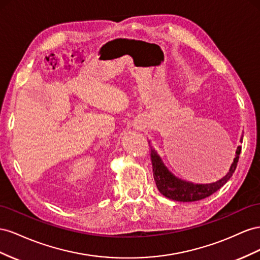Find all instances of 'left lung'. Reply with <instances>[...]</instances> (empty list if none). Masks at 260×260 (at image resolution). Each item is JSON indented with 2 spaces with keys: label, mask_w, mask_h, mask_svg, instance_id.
<instances>
[{
  "label": "left lung",
  "mask_w": 260,
  "mask_h": 260,
  "mask_svg": "<svg viewBox=\"0 0 260 260\" xmlns=\"http://www.w3.org/2000/svg\"><path fill=\"white\" fill-rule=\"evenodd\" d=\"M243 137H241V142ZM150 146V144H149ZM150 157H151V163H152V172L154 182L159 191L163 196H166L169 199L175 200V202H197V200H202L204 198L209 197L213 192H216L218 189H220L223 185L231 179L233 175L237 162H239L240 153L242 147L239 146L235 152V158L232 162L231 167H230L229 172L225 176L222 177L221 180L210 183V184H194L190 182L183 181L179 177L173 175L169 171L168 168L165 166L162 159L158 152L155 151L153 148L150 146Z\"/></svg>",
  "instance_id": "obj_1"
}]
</instances>
